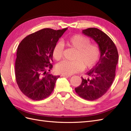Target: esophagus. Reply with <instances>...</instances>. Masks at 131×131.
<instances>
[{
  "label": "esophagus",
  "instance_id": "34e87169",
  "mask_svg": "<svg viewBox=\"0 0 131 131\" xmlns=\"http://www.w3.org/2000/svg\"><path fill=\"white\" fill-rule=\"evenodd\" d=\"M61 77H66V78H69V77H71V75H65V74H61Z\"/></svg>",
  "mask_w": 131,
  "mask_h": 131
}]
</instances>
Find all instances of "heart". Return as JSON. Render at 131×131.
<instances>
[{
    "mask_svg": "<svg viewBox=\"0 0 131 131\" xmlns=\"http://www.w3.org/2000/svg\"><path fill=\"white\" fill-rule=\"evenodd\" d=\"M65 45L76 50L74 59L70 61L63 60L56 66L59 73L70 75L78 73L84 68H91L96 65L100 59L101 51L100 47L95 44L91 43L90 39L82 35L70 36L64 40ZM63 47L61 43L55 44L52 50V56L56 60L62 57Z\"/></svg>",
    "mask_w": 131,
    "mask_h": 131,
    "instance_id": "obj_1",
    "label": "heart"
}]
</instances>
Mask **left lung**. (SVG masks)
Returning a JSON list of instances; mask_svg holds the SVG:
<instances>
[{
  "instance_id": "left-lung-1",
  "label": "left lung",
  "mask_w": 131,
  "mask_h": 131,
  "mask_svg": "<svg viewBox=\"0 0 131 131\" xmlns=\"http://www.w3.org/2000/svg\"><path fill=\"white\" fill-rule=\"evenodd\" d=\"M82 33L98 44L101 54L99 62L86 73L88 78H82L81 84L75 90L82 98L94 101L105 94L112 85L115 77L118 52L113 40L101 30L88 28L83 30Z\"/></svg>"
}]
</instances>
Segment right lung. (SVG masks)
Returning <instances> with one entry per match:
<instances>
[{
	"instance_id": "add662e5",
	"label": "right lung",
	"mask_w": 131,
	"mask_h": 131,
	"mask_svg": "<svg viewBox=\"0 0 131 131\" xmlns=\"http://www.w3.org/2000/svg\"><path fill=\"white\" fill-rule=\"evenodd\" d=\"M68 28H46L30 34L21 41L15 62L16 80L19 90L33 100L48 97L60 77L48 74L53 68L52 50Z\"/></svg>"
}]
</instances>
